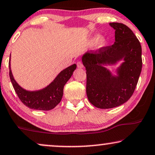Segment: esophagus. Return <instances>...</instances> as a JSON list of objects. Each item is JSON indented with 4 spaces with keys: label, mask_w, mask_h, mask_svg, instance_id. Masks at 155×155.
Masks as SVG:
<instances>
[{
    "label": "esophagus",
    "mask_w": 155,
    "mask_h": 155,
    "mask_svg": "<svg viewBox=\"0 0 155 155\" xmlns=\"http://www.w3.org/2000/svg\"><path fill=\"white\" fill-rule=\"evenodd\" d=\"M76 64H77V67L79 68H83L84 66H83V63L81 62V61H78L77 63H76Z\"/></svg>",
    "instance_id": "esophagus-1"
}]
</instances>
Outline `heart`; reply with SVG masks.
Returning <instances> with one entry per match:
<instances>
[{
  "label": "heart",
  "instance_id": "obj_1",
  "mask_svg": "<svg viewBox=\"0 0 155 155\" xmlns=\"http://www.w3.org/2000/svg\"><path fill=\"white\" fill-rule=\"evenodd\" d=\"M96 42V46L97 48H102L104 46H105V45L107 44V39L104 36H99L97 35H93L92 37H91L88 40V43L89 45L94 44Z\"/></svg>",
  "mask_w": 155,
  "mask_h": 155
}]
</instances>
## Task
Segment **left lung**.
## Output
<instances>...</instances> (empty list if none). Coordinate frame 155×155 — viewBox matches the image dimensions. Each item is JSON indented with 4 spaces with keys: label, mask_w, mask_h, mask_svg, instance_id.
Masks as SVG:
<instances>
[{
    "label": "left lung",
    "mask_w": 155,
    "mask_h": 155,
    "mask_svg": "<svg viewBox=\"0 0 155 155\" xmlns=\"http://www.w3.org/2000/svg\"><path fill=\"white\" fill-rule=\"evenodd\" d=\"M115 29V42L96 51L87 52L81 60L86 68V92L89 101L101 109L118 107L129 100L139 81L141 68L140 42L127 26L110 23ZM124 61L113 75L105 65Z\"/></svg>",
    "instance_id": "1"
}]
</instances>
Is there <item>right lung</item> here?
<instances>
[{"instance_id":"add662e5","label":"right lung","mask_w":155,"mask_h":155,"mask_svg":"<svg viewBox=\"0 0 155 155\" xmlns=\"http://www.w3.org/2000/svg\"><path fill=\"white\" fill-rule=\"evenodd\" d=\"M11 56V55H10ZM76 65L73 64L58 74L55 79L45 88L37 91H28L18 85L13 76L9 61V76L15 92L24 105L31 109L50 110L61 102L63 94V87L71 77Z\"/></svg>"}]
</instances>
